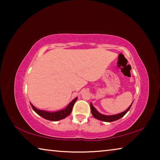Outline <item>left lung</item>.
Masks as SVG:
<instances>
[{
    "label": "left lung",
    "mask_w": 160,
    "mask_h": 160,
    "mask_svg": "<svg viewBox=\"0 0 160 160\" xmlns=\"http://www.w3.org/2000/svg\"><path fill=\"white\" fill-rule=\"evenodd\" d=\"M132 104L130 105L129 107L125 111V112H123L119 113H117V114H114V115H104V114H102V113H99V112H97V110L94 107L92 104L90 103L91 112L94 117L97 119H98V120H99V121H105V122H112V121H115L116 120L120 119L121 118H122L123 116L128 112L129 109H131Z\"/></svg>",
    "instance_id": "left-lung-1"
}]
</instances>
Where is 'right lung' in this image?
Instances as JSON below:
<instances>
[{
	"label": "right lung",
	"instance_id": "add662e5",
	"mask_svg": "<svg viewBox=\"0 0 160 160\" xmlns=\"http://www.w3.org/2000/svg\"><path fill=\"white\" fill-rule=\"evenodd\" d=\"M77 99L78 97H75L72 101H71L69 103V104L68 105L65 109L57 111V112H47V111H45V110H40L39 109H37V108L35 107L32 103H30V104L34 112H36L38 115L42 116V118L47 119V120H48V121H57L59 120H61V119L65 118L66 117H67L68 116H69L70 114V113L72 112V107H73V105L75 104V102H76Z\"/></svg>",
	"mask_w": 160,
	"mask_h": 160
}]
</instances>
